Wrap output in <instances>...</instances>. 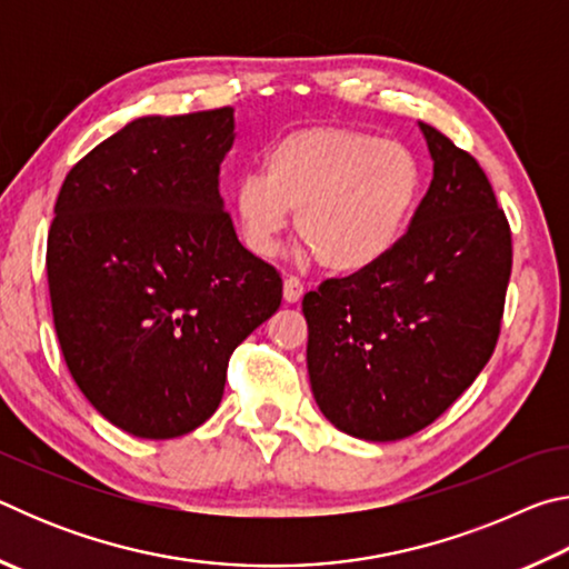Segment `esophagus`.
Wrapping results in <instances>:
<instances>
[{
	"mask_svg": "<svg viewBox=\"0 0 569 569\" xmlns=\"http://www.w3.org/2000/svg\"><path fill=\"white\" fill-rule=\"evenodd\" d=\"M301 296H303V283L298 281V278L288 276L286 281H283V301L286 303H296V301H301Z\"/></svg>",
	"mask_w": 569,
	"mask_h": 569,
	"instance_id": "1",
	"label": "esophagus"
}]
</instances>
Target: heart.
<instances>
[{
  "mask_svg": "<svg viewBox=\"0 0 569 569\" xmlns=\"http://www.w3.org/2000/svg\"><path fill=\"white\" fill-rule=\"evenodd\" d=\"M423 168L413 152L371 132L313 124L268 148L261 178L233 192L240 240L273 258L296 213L303 243L333 273H359L387 258L417 213Z\"/></svg>",
  "mask_w": 569,
  "mask_h": 569,
  "instance_id": "1",
  "label": "heart"
}]
</instances>
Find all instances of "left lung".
I'll list each match as a JSON object with an SVG mask.
<instances>
[{
    "label": "left lung",
    "instance_id": "left-lung-1",
    "mask_svg": "<svg viewBox=\"0 0 569 569\" xmlns=\"http://www.w3.org/2000/svg\"><path fill=\"white\" fill-rule=\"evenodd\" d=\"M435 178L387 258L303 296L308 377L336 429L397 441L439 419L492 356L512 233L485 170L419 122Z\"/></svg>",
    "mask_w": 569,
    "mask_h": 569
}]
</instances>
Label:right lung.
Wrapping results in <instances>:
<instances>
[{
	"label": "right lung",
	"mask_w": 569,
	"mask_h": 569,
	"mask_svg": "<svg viewBox=\"0 0 569 569\" xmlns=\"http://www.w3.org/2000/svg\"><path fill=\"white\" fill-rule=\"evenodd\" d=\"M233 108L148 114L67 172L47 236L54 331L72 379L140 439L198 429L236 346L281 306L220 198Z\"/></svg>",
	"instance_id": "add662e5"
}]
</instances>
